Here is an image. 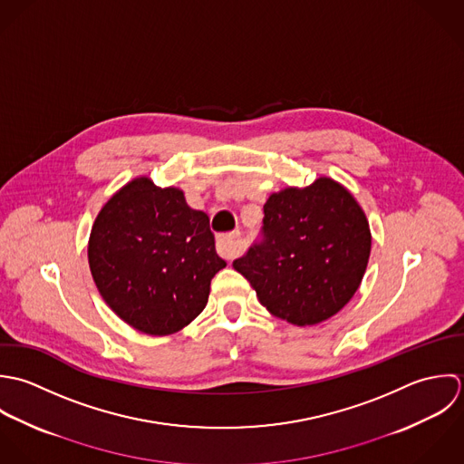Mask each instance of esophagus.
<instances>
[{
  "label": "esophagus",
  "instance_id": "1",
  "mask_svg": "<svg viewBox=\"0 0 464 464\" xmlns=\"http://www.w3.org/2000/svg\"><path fill=\"white\" fill-rule=\"evenodd\" d=\"M217 251L226 260L237 258L240 255V233H229V235L218 237Z\"/></svg>",
  "mask_w": 464,
  "mask_h": 464
}]
</instances>
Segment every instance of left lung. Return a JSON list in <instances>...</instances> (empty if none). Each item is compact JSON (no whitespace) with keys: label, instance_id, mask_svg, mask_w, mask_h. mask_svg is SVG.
Masks as SVG:
<instances>
[{"label":"left lung","instance_id":"8db88e82","mask_svg":"<svg viewBox=\"0 0 464 464\" xmlns=\"http://www.w3.org/2000/svg\"><path fill=\"white\" fill-rule=\"evenodd\" d=\"M370 251V224L359 202L344 186L319 178L267 198L260 240L233 267L273 315L310 326L353 297Z\"/></svg>","mask_w":464,"mask_h":464}]
</instances>
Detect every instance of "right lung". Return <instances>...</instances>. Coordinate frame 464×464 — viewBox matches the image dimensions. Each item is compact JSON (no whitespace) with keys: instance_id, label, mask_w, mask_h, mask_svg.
<instances>
[{"instance_id":"1","label":"right lung","mask_w":464,"mask_h":464,"mask_svg":"<svg viewBox=\"0 0 464 464\" xmlns=\"http://www.w3.org/2000/svg\"><path fill=\"white\" fill-rule=\"evenodd\" d=\"M90 269L111 310L138 332L170 335L206 306L211 278L226 267L204 211L179 188L138 178L94 220Z\"/></svg>"}]
</instances>
